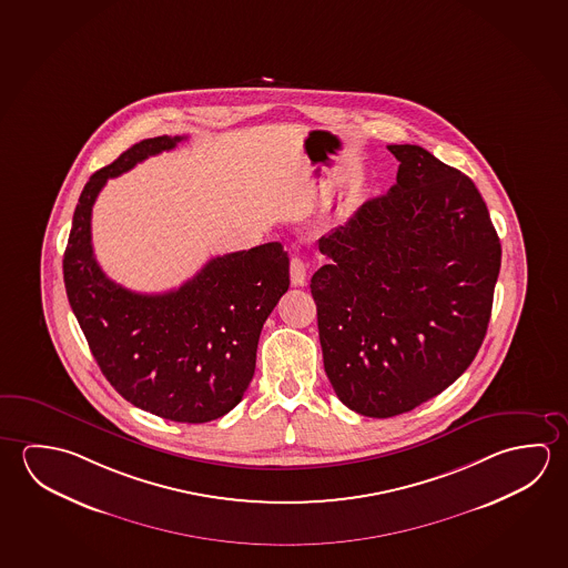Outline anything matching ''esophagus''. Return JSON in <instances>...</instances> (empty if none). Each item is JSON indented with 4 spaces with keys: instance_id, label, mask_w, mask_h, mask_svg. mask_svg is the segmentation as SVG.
Here are the masks:
<instances>
[{
    "instance_id": "esophagus-1",
    "label": "esophagus",
    "mask_w": 568,
    "mask_h": 568,
    "mask_svg": "<svg viewBox=\"0 0 568 568\" xmlns=\"http://www.w3.org/2000/svg\"><path fill=\"white\" fill-rule=\"evenodd\" d=\"M288 273H291V283H293L295 287H303V285L307 283V263H305L303 257L295 255V257L291 260Z\"/></svg>"
}]
</instances>
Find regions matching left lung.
<instances>
[{
	"label": "left lung",
	"instance_id": "8db88e82",
	"mask_svg": "<svg viewBox=\"0 0 568 568\" xmlns=\"http://www.w3.org/2000/svg\"><path fill=\"white\" fill-rule=\"evenodd\" d=\"M388 194L318 240L311 280L325 373L344 406L392 418L467 371L484 343L501 243L469 178L416 144Z\"/></svg>",
	"mask_w": 568,
	"mask_h": 568
}]
</instances>
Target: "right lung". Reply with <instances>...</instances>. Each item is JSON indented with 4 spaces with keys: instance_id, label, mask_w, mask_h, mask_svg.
Segmentation results:
<instances>
[{
    "instance_id": "add662e5",
    "label": "right lung",
    "mask_w": 568,
    "mask_h": 568,
    "mask_svg": "<svg viewBox=\"0 0 568 568\" xmlns=\"http://www.w3.org/2000/svg\"><path fill=\"white\" fill-rule=\"evenodd\" d=\"M180 140H142L94 172L73 215L63 277L89 348L114 390L160 418L204 424L242 402L263 323L288 288V255L280 242L227 253L162 295L134 293L104 275L91 242L97 195L109 178Z\"/></svg>"
}]
</instances>
